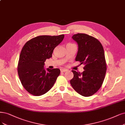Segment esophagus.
I'll use <instances>...</instances> for the list:
<instances>
[{"label": "esophagus", "instance_id": "1", "mask_svg": "<svg viewBox=\"0 0 125 125\" xmlns=\"http://www.w3.org/2000/svg\"><path fill=\"white\" fill-rule=\"evenodd\" d=\"M67 71H68V70H67V69H61V72H64Z\"/></svg>", "mask_w": 125, "mask_h": 125}]
</instances>
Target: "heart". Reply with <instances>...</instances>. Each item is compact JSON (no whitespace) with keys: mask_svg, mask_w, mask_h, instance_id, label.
I'll use <instances>...</instances> for the list:
<instances>
[{"mask_svg":"<svg viewBox=\"0 0 125 125\" xmlns=\"http://www.w3.org/2000/svg\"><path fill=\"white\" fill-rule=\"evenodd\" d=\"M68 44H70V43H68Z\"/></svg>","mask_w":125,"mask_h":125,"instance_id":"1","label":"heart"}]
</instances>
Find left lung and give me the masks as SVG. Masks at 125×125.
<instances>
[{"instance_id":"obj_1","label":"left lung","mask_w":125,"mask_h":125,"mask_svg":"<svg viewBox=\"0 0 125 125\" xmlns=\"http://www.w3.org/2000/svg\"><path fill=\"white\" fill-rule=\"evenodd\" d=\"M72 39L78 44L75 61L83 63V72L72 70L74 74L70 84L81 95L89 97L100 89L106 71V63L104 48L96 38L85 33H77Z\"/></svg>"}]
</instances>
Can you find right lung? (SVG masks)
<instances>
[{
    "mask_svg": "<svg viewBox=\"0 0 125 125\" xmlns=\"http://www.w3.org/2000/svg\"><path fill=\"white\" fill-rule=\"evenodd\" d=\"M64 37V35L38 36L28 41L23 47L18 72L21 84L29 94L41 96L53 86L61 71L58 68L45 70L44 62L52 57L54 49Z\"/></svg>",
    "mask_w": 125,
    "mask_h": 125,
    "instance_id": "obj_1",
    "label": "right lung"
}]
</instances>
